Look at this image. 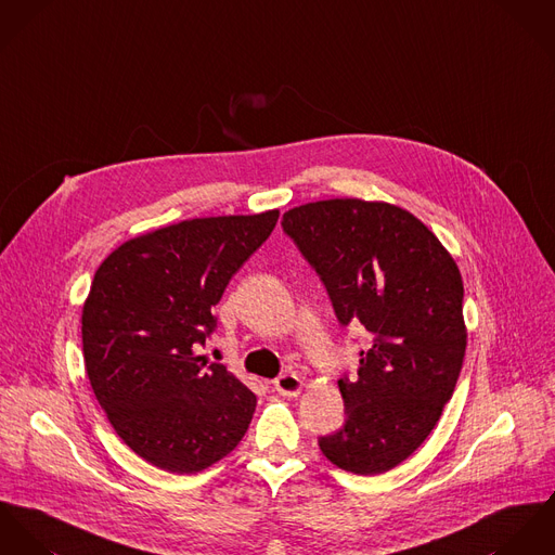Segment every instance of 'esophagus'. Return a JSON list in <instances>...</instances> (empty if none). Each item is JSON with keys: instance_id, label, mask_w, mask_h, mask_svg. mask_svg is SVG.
<instances>
[{"instance_id": "1", "label": "esophagus", "mask_w": 555, "mask_h": 555, "mask_svg": "<svg viewBox=\"0 0 555 555\" xmlns=\"http://www.w3.org/2000/svg\"><path fill=\"white\" fill-rule=\"evenodd\" d=\"M274 389L285 398H296L302 389V378L296 372H285L274 378Z\"/></svg>"}]
</instances>
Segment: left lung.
<instances>
[{
	"instance_id": "1",
	"label": "left lung",
	"mask_w": 555,
	"mask_h": 555,
	"mask_svg": "<svg viewBox=\"0 0 555 555\" xmlns=\"http://www.w3.org/2000/svg\"><path fill=\"white\" fill-rule=\"evenodd\" d=\"M281 225L336 319L372 336L358 376L338 378L345 426L319 436V449L347 473H387L428 438L453 396L466 351L460 270L417 217L385 202H310Z\"/></svg>"
}]
</instances>
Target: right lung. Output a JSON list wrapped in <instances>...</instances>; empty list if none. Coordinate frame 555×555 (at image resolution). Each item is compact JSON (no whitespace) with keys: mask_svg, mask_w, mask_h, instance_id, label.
<instances>
[{"mask_svg":"<svg viewBox=\"0 0 555 555\" xmlns=\"http://www.w3.org/2000/svg\"><path fill=\"white\" fill-rule=\"evenodd\" d=\"M279 210L181 221L127 241L98 268L82 307L93 393L125 444L149 464L199 473L245 436L255 393L197 356L212 307L266 243Z\"/></svg>","mask_w":555,"mask_h":555,"instance_id":"add662e5","label":"right lung"}]
</instances>
